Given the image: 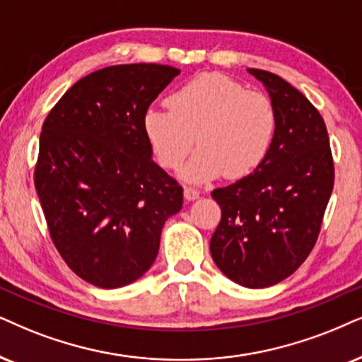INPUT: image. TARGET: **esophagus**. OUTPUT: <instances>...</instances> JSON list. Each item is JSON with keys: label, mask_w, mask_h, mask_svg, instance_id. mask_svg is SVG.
<instances>
[{"label": "esophagus", "mask_w": 362, "mask_h": 362, "mask_svg": "<svg viewBox=\"0 0 362 362\" xmlns=\"http://www.w3.org/2000/svg\"><path fill=\"white\" fill-rule=\"evenodd\" d=\"M184 195H185L187 200H195V199H199V197H200V192L194 189V187H185Z\"/></svg>", "instance_id": "esophagus-1"}]
</instances>
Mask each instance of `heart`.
I'll return each mask as SVG.
<instances>
[{
  "instance_id": "heart-1",
  "label": "heart",
  "mask_w": 362,
  "mask_h": 362,
  "mask_svg": "<svg viewBox=\"0 0 362 362\" xmlns=\"http://www.w3.org/2000/svg\"><path fill=\"white\" fill-rule=\"evenodd\" d=\"M144 132L157 162L175 170L197 141L182 178L204 184L227 173L240 178L257 170L271 152L277 113L269 97L247 90L221 73H204L168 98V108L150 107Z\"/></svg>"
}]
</instances>
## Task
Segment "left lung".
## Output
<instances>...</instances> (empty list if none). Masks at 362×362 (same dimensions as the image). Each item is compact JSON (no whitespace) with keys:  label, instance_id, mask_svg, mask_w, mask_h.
I'll list each match as a JSON object with an SVG mask.
<instances>
[{"label":"left lung","instance_id":"8db88e82","mask_svg":"<svg viewBox=\"0 0 362 362\" xmlns=\"http://www.w3.org/2000/svg\"><path fill=\"white\" fill-rule=\"evenodd\" d=\"M267 90L277 132L257 170L215 189L222 218L210 254L226 276L249 289L294 274L315 245L334 187V162L321 113L271 71L247 70Z\"/></svg>","mask_w":362,"mask_h":362}]
</instances>
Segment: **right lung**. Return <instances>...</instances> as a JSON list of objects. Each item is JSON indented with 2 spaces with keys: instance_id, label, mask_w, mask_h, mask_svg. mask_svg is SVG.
I'll return each mask as SVG.
<instances>
[{
  "instance_id": "right-lung-1",
  "label": "right lung",
  "mask_w": 362,
  "mask_h": 362,
  "mask_svg": "<svg viewBox=\"0 0 362 362\" xmlns=\"http://www.w3.org/2000/svg\"><path fill=\"white\" fill-rule=\"evenodd\" d=\"M178 73L155 63L93 71L43 123L35 187L49 235L68 267L102 289L152 267L163 223L184 204L144 132L145 112Z\"/></svg>"
}]
</instances>
